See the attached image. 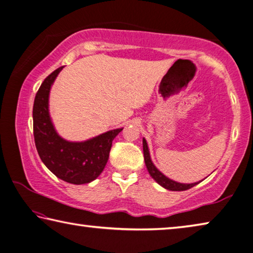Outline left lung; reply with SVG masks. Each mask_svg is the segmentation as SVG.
<instances>
[{
	"label": "left lung",
	"mask_w": 253,
	"mask_h": 253,
	"mask_svg": "<svg viewBox=\"0 0 253 253\" xmlns=\"http://www.w3.org/2000/svg\"><path fill=\"white\" fill-rule=\"evenodd\" d=\"M143 151H144V160H145V164H146V168L148 169V173L151 174V176L155 179V181L160 184L161 186L165 187L166 190L169 191H186L190 190L191 187L195 186L198 183H192V184H183V183H178L175 182L173 179H170L169 177H166L164 174L162 172H160L156 168L155 165L153 164V162L151 160V156H149V151H148V146L147 143L145 138H143Z\"/></svg>",
	"instance_id": "obj_1"
}]
</instances>
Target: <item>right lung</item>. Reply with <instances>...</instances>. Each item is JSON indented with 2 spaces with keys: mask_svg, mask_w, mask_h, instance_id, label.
<instances>
[{
  "mask_svg": "<svg viewBox=\"0 0 253 253\" xmlns=\"http://www.w3.org/2000/svg\"><path fill=\"white\" fill-rule=\"evenodd\" d=\"M62 68L46 77L34 98V143L41 161L55 176L80 185L92 182L101 174L109 158L113 140L123 128L109 130L84 142H68L61 138L49 115V92Z\"/></svg>",
  "mask_w": 253,
  "mask_h": 253,
  "instance_id": "right-lung-1",
  "label": "right lung"
}]
</instances>
